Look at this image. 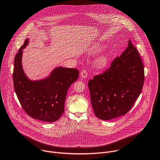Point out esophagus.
Masks as SVG:
<instances>
[{
  "label": "esophagus",
  "mask_w": 160,
  "mask_h": 160,
  "mask_svg": "<svg viewBox=\"0 0 160 160\" xmlns=\"http://www.w3.org/2000/svg\"><path fill=\"white\" fill-rule=\"evenodd\" d=\"M80 76L83 78H85L87 77V72L85 70H83L80 72Z\"/></svg>",
  "instance_id": "1"
}]
</instances>
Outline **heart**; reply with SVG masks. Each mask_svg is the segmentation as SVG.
I'll return each mask as SVG.
<instances>
[{
  "label": "heart",
  "instance_id": "b5f03b06",
  "mask_svg": "<svg viewBox=\"0 0 160 160\" xmlns=\"http://www.w3.org/2000/svg\"><path fill=\"white\" fill-rule=\"evenodd\" d=\"M102 49V45H94L90 49V54H95L99 52ZM110 61V56L107 53H104L99 56L96 60V65L98 68H104L108 66Z\"/></svg>",
  "mask_w": 160,
  "mask_h": 160
}]
</instances>
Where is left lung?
Here are the masks:
<instances>
[{
  "label": "left lung",
  "instance_id": "1",
  "mask_svg": "<svg viewBox=\"0 0 160 160\" xmlns=\"http://www.w3.org/2000/svg\"><path fill=\"white\" fill-rule=\"evenodd\" d=\"M144 82L141 58L129 40L127 49L109 69L88 82L96 116L109 120L125 115L139 96Z\"/></svg>",
  "mask_w": 160,
  "mask_h": 160
}]
</instances>
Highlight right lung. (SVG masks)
I'll use <instances>...</instances> for the list:
<instances>
[{"label":"right lung","instance_id":"right-lung-1","mask_svg":"<svg viewBox=\"0 0 160 160\" xmlns=\"http://www.w3.org/2000/svg\"><path fill=\"white\" fill-rule=\"evenodd\" d=\"M27 38L14 58L13 82L16 96L28 115L38 120L54 122L64 112L68 88L77 81L79 71L75 68L58 66L49 75L39 80H31L22 64L23 49L28 45Z\"/></svg>","mask_w":160,"mask_h":160}]
</instances>
